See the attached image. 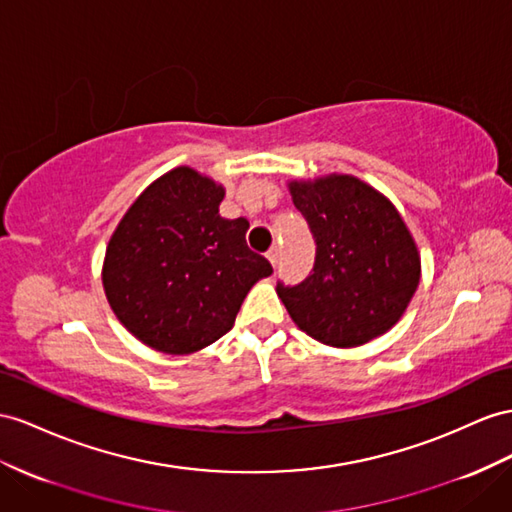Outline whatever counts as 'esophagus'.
<instances>
[{"instance_id": "esophagus-1", "label": "esophagus", "mask_w": 512, "mask_h": 512, "mask_svg": "<svg viewBox=\"0 0 512 512\" xmlns=\"http://www.w3.org/2000/svg\"><path fill=\"white\" fill-rule=\"evenodd\" d=\"M266 257H268V261L272 266H277L279 264V257H281V248L279 246H272L270 251L266 253Z\"/></svg>"}]
</instances>
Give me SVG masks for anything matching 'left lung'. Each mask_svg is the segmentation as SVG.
I'll list each match as a JSON object with an SVG mask.
<instances>
[{
    "mask_svg": "<svg viewBox=\"0 0 512 512\" xmlns=\"http://www.w3.org/2000/svg\"><path fill=\"white\" fill-rule=\"evenodd\" d=\"M316 238V264L277 294L300 331L333 348H357L402 318L422 277L413 235L383 192L352 175L287 183Z\"/></svg>",
    "mask_w": 512,
    "mask_h": 512,
    "instance_id": "obj_1",
    "label": "left lung"
}]
</instances>
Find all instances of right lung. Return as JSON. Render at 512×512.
Segmentation results:
<instances>
[{
  "label": "right lung",
  "instance_id": "add662e5",
  "mask_svg": "<svg viewBox=\"0 0 512 512\" xmlns=\"http://www.w3.org/2000/svg\"><path fill=\"white\" fill-rule=\"evenodd\" d=\"M222 199L220 183L177 166L144 188L108 242L101 281L114 316L164 355L214 344L272 274L246 244L248 220L218 214Z\"/></svg>",
  "mask_w": 512,
  "mask_h": 512
}]
</instances>
